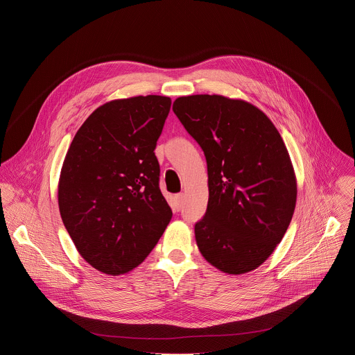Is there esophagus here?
Here are the masks:
<instances>
[{"instance_id":"34e87169","label":"esophagus","mask_w":355,"mask_h":355,"mask_svg":"<svg viewBox=\"0 0 355 355\" xmlns=\"http://www.w3.org/2000/svg\"><path fill=\"white\" fill-rule=\"evenodd\" d=\"M182 205H184V195L178 193V195H175V208H177V211H180L182 208Z\"/></svg>"}]
</instances>
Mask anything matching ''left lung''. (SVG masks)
I'll return each mask as SVG.
<instances>
[{
    "instance_id": "8db88e82",
    "label": "left lung",
    "mask_w": 355,
    "mask_h": 355,
    "mask_svg": "<svg viewBox=\"0 0 355 355\" xmlns=\"http://www.w3.org/2000/svg\"><path fill=\"white\" fill-rule=\"evenodd\" d=\"M173 111L207 157L209 199L196 245L219 271L259 268L282 240L296 205L288 148L256 105L223 95L178 96Z\"/></svg>"
}]
</instances>
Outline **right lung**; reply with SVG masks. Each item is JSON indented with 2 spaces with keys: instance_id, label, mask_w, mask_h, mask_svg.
I'll return each instance as SVG.
<instances>
[{
  "instance_id": "right-lung-1",
  "label": "right lung",
  "mask_w": 355,
  "mask_h": 355,
  "mask_svg": "<svg viewBox=\"0 0 355 355\" xmlns=\"http://www.w3.org/2000/svg\"><path fill=\"white\" fill-rule=\"evenodd\" d=\"M170 107L162 95L112 99L85 119L67 150L60 215L80 256L101 272L136 268L171 220L155 155Z\"/></svg>"
}]
</instances>
